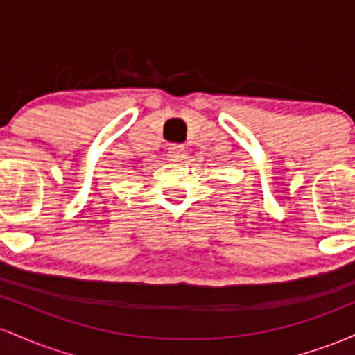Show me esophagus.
I'll return each mask as SVG.
<instances>
[{
    "mask_svg": "<svg viewBox=\"0 0 355 355\" xmlns=\"http://www.w3.org/2000/svg\"><path fill=\"white\" fill-rule=\"evenodd\" d=\"M168 157L172 158L173 162H180V160H183V158H185V148H183L182 145L170 146V155H168Z\"/></svg>",
    "mask_w": 355,
    "mask_h": 355,
    "instance_id": "obj_1",
    "label": "esophagus"
}]
</instances>
